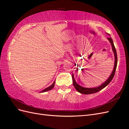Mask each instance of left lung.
Here are the masks:
<instances>
[{
    "label": "left lung",
    "instance_id": "left-lung-1",
    "mask_svg": "<svg viewBox=\"0 0 129 129\" xmlns=\"http://www.w3.org/2000/svg\"><path fill=\"white\" fill-rule=\"evenodd\" d=\"M108 40L109 41V42H110L111 46H112V50H113V52L114 53V57H115V63H114V68H113L112 72H111V74H110V77H109V78L104 83H103L101 84L100 86L95 87V88H84V87H83L81 86V85H79V84L77 83V82H76L75 79H74L73 74H72V81H73V86L74 87V88H76V89L78 91L79 93L83 94H90L96 93V92H98V91L102 90V89L105 88L106 86H107V85L109 84V83L111 81V80L113 79L114 75H115V71L116 69L117 63H118V57H117L116 51L115 46H114L112 39H111V38H108Z\"/></svg>",
    "mask_w": 129,
    "mask_h": 129
}]
</instances>
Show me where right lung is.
I'll list each match as a JSON object with an SVG mask.
<instances>
[{
	"mask_svg": "<svg viewBox=\"0 0 129 129\" xmlns=\"http://www.w3.org/2000/svg\"><path fill=\"white\" fill-rule=\"evenodd\" d=\"M55 81H54L52 84H51V85H50V86H49L48 87L42 90L40 93L45 92V91H48V90H51V89H53V88L54 87V86H55Z\"/></svg>",
	"mask_w": 129,
	"mask_h": 129,
	"instance_id": "obj_1",
	"label": "right lung"
}]
</instances>
